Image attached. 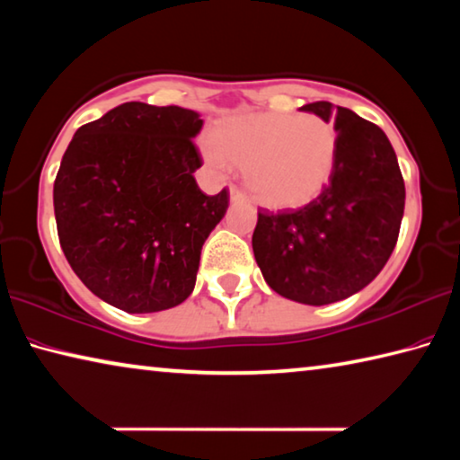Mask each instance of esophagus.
I'll return each mask as SVG.
<instances>
[{
  "label": "esophagus",
  "mask_w": 460,
  "mask_h": 460,
  "mask_svg": "<svg viewBox=\"0 0 460 460\" xmlns=\"http://www.w3.org/2000/svg\"><path fill=\"white\" fill-rule=\"evenodd\" d=\"M229 200L231 202H245L247 197L237 189V186H231V189H229Z\"/></svg>",
  "instance_id": "esophagus-1"
}]
</instances>
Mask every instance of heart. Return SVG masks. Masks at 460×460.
I'll list each match as a JSON object with an SVG mask.
<instances>
[{
    "mask_svg": "<svg viewBox=\"0 0 460 460\" xmlns=\"http://www.w3.org/2000/svg\"><path fill=\"white\" fill-rule=\"evenodd\" d=\"M211 166L245 170V184L266 208H302L329 189L339 158V134L318 115L239 113L215 123Z\"/></svg>",
    "mask_w": 460,
    "mask_h": 460,
    "instance_id": "heart-1",
    "label": "heart"
}]
</instances>
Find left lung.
I'll use <instances>...</instances> for the list:
<instances>
[{"mask_svg":"<svg viewBox=\"0 0 460 460\" xmlns=\"http://www.w3.org/2000/svg\"><path fill=\"white\" fill-rule=\"evenodd\" d=\"M300 111L334 119V176L300 211L258 213L252 245L271 290L323 306L363 290L384 270L400 235L406 186L394 147L376 123L329 101Z\"/></svg>","mask_w":460,"mask_h":460,"instance_id":"obj_1","label":"left lung"}]
</instances>
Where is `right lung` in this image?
<instances>
[{
    "instance_id": "right-lung-1",
    "label": "right lung",
    "mask_w": 460,
    "mask_h": 460,
    "mask_svg": "<svg viewBox=\"0 0 460 460\" xmlns=\"http://www.w3.org/2000/svg\"><path fill=\"white\" fill-rule=\"evenodd\" d=\"M192 109L129 101L76 129L54 181L60 247L89 290L129 314L160 313L194 290L200 249L227 213L207 197Z\"/></svg>"
}]
</instances>
